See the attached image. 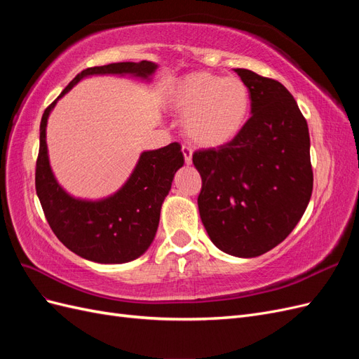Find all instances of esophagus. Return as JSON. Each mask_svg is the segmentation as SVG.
Instances as JSON below:
<instances>
[{
    "label": "esophagus",
    "instance_id": "1",
    "mask_svg": "<svg viewBox=\"0 0 359 359\" xmlns=\"http://www.w3.org/2000/svg\"><path fill=\"white\" fill-rule=\"evenodd\" d=\"M181 151H182V156H184V160H186V163L187 165H190L191 163V149L189 148V147H186V145H182V148H181Z\"/></svg>",
    "mask_w": 359,
    "mask_h": 359
}]
</instances>
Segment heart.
Segmentation results:
<instances>
[{"instance_id": "1", "label": "heart", "mask_w": 359, "mask_h": 359, "mask_svg": "<svg viewBox=\"0 0 359 359\" xmlns=\"http://www.w3.org/2000/svg\"><path fill=\"white\" fill-rule=\"evenodd\" d=\"M170 104L182 116V130L194 145L217 148L229 144L244 128L252 95L240 78L193 72L170 90Z\"/></svg>"}]
</instances>
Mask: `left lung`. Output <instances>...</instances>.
<instances>
[{"instance_id":"8db88e82","label":"left lung","mask_w":359,"mask_h":359,"mask_svg":"<svg viewBox=\"0 0 359 359\" xmlns=\"http://www.w3.org/2000/svg\"><path fill=\"white\" fill-rule=\"evenodd\" d=\"M252 95V116L229 144L199 149L201 219L222 252L256 257L278 245L306 211L313 190L306 118L278 81L235 69Z\"/></svg>"}]
</instances>
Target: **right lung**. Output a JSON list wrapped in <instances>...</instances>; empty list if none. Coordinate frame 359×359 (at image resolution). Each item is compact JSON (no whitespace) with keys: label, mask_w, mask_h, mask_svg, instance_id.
<instances>
[{"label":"right lung","mask_w":359,"mask_h":359,"mask_svg":"<svg viewBox=\"0 0 359 359\" xmlns=\"http://www.w3.org/2000/svg\"><path fill=\"white\" fill-rule=\"evenodd\" d=\"M157 66L151 61L114 62L81 72L58 95L90 74H135L148 78ZM57 99V100H58ZM53 100L41 116L40 148L36 161V191L53 233L78 256L99 264L130 262L147 252L160 220L161 203L168 196L175 172L184 165L178 142L140 156L132 177L114 196L88 202L64 191L50 170L46 147L48 116Z\"/></svg>","instance_id":"obj_1"}]
</instances>
